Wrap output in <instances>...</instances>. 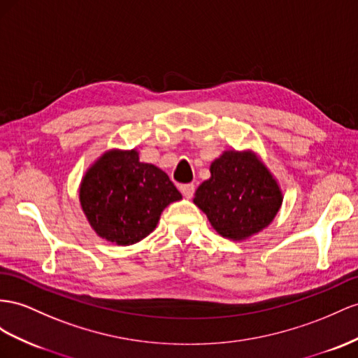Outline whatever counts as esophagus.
<instances>
[{
    "mask_svg": "<svg viewBox=\"0 0 358 358\" xmlns=\"http://www.w3.org/2000/svg\"><path fill=\"white\" fill-rule=\"evenodd\" d=\"M180 192L185 198H192L195 194V185H192V182H190V185H181Z\"/></svg>",
    "mask_w": 358,
    "mask_h": 358,
    "instance_id": "obj_1",
    "label": "esophagus"
}]
</instances>
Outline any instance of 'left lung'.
I'll list each match as a JSON object with an SVG mask.
<instances>
[{
    "mask_svg": "<svg viewBox=\"0 0 358 358\" xmlns=\"http://www.w3.org/2000/svg\"><path fill=\"white\" fill-rule=\"evenodd\" d=\"M210 173L196 189L194 203L227 239L243 241L266 228L278 213L281 190L252 152L225 151L212 163Z\"/></svg>",
    "mask_w": 358,
    "mask_h": 358,
    "instance_id": "obj_1",
    "label": "left lung"
}]
</instances>
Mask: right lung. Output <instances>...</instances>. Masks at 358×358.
I'll use <instances>...</instances> for the list:
<instances>
[{"label": "right lung", "instance_id": "right-lung-1", "mask_svg": "<svg viewBox=\"0 0 358 358\" xmlns=\"http://www.w3.org/2000/svg\"><path fill=\"white\" fill-rule=\"evenodd\" d=\"M181 194L162 169L139 162L131 151H108L80 186V203L95 233L116 245H133L148 236L160 215Z\"/></svg>", "mask_w": 358, "mask_h": 358}]
</instances>
